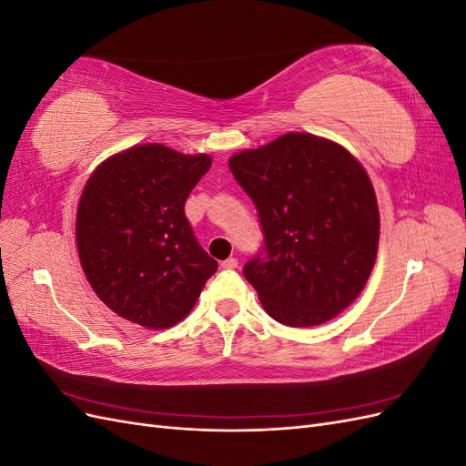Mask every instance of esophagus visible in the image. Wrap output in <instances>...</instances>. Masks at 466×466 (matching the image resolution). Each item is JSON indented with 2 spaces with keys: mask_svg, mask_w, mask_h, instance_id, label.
Here are the masks:
<instances>
[{
  "mask_svg": "<svg viewBox=\"0 0 466 466\" xmlns=\"http://www.w3.org/2000/svg\"><path fill=\"white\" fill-rule=\"evenodd\" d=\"M237 266H238V262H237V258H233V257H229L228 260H223V262H221V268H223V270H235Z\"/></svg>",
  "mask_w": 466,
  "mask_h": 466,
  "instance_id": "obj_1",
  "label": "esophagus"
}]
</instances>
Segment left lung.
I'll use <instances>...</instances> for the list:
<instances>
[{
  "mask_svg": "<svg viewBox=\"0 0 466 466\" xmlns=\"http://www.w3.org/2000/svg\"><path fill=\"white\" fill-rule=\"evenodd\" d=\"M258 209L264 247L243 268L264 311L317 327L356 301L373 270L379 208L371 180L342 146L289 132L229 159Z\"/></svg>",
  "mask_w": 466,
  "mask_h": 466,
  "instance_id": "obj_1",
  "label": "left lung"
}]
</instances>
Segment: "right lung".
<instances>
[{
  "mask_svg": "<svg viewBox=\"0 0 466 466\" xmlns=\"http://www.w3.org/2000/svg\"><path fill=\"white\" fill-rule=\"evenodd\" d=\"M209 167L206 153L144 144L112 155L89 177L77 206V252L93 291L118 317L173 327L216 274L218 262L185 216Z\"/></svg>",
  "mask_w": 466,
  "mask_h": 466,
  "instance_id": "obj_1",
  "label": "right lung"
}]
</instances>
